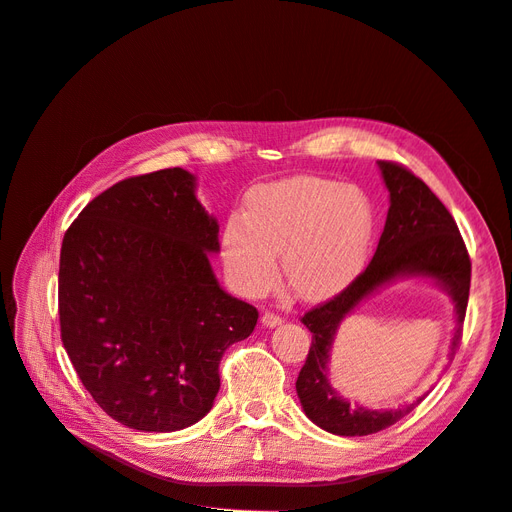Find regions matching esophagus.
I'll return each instance as SVG.
<instances>
[{"label":"esophagus","instance_id":"34e87169","mask_svg":"<svg viewBox=\"0 0 512 512\" xmlns=\"http://www.w3.org/2000/svg\"><path fill=\"white\" fill-rule=\"evenodd\" d=\"M282 321H284V319H282L278 313H272V311H265L263 317H261V324H263L265 328H276V326L282 324Z\"/></svg>","mask_w":512,"mask_h":512}]
</instances>
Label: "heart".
Segmentation results:
<instances>
[{
	"label": "heart",
	"instance_id": "heart-1",
	"mask_svg": "<svg viewBox=\"0 0 512 512\" xmlns=\"http://www.w3.org/2000/svg\"><path fill=\"white\" fill-rule=\"evenodd\" d=\"M371 236L373 209L361 188L297 176L255 188L245 215H230L224 226L222 255L242 294L270 290L282 255L290 288L321 299L357 276Z\"/></svg>",
	"mask_w": 512,
	"mask_h": 512
}]
</instances>
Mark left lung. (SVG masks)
<instances>
[{
    "label": "left lung",
    "mask_w": 512,
    "mask_h": 512,
    "mask_svg": "<svg viewBox=\"0 0 512 512\" xmlns=\"http://www.w3.org/2000/svg\"><path fill=\"white\" fill-rule=\"evenodd\" d=\"M390 209L378 249L365 270L330 301L303 315V324L313 334L307 361L297 378V394L305 415L336 436H369L409 415L423 396L411 405L392 411L357 407L336 394L328 382V361L340 321L378 288L402 276H421L438 282L454 301L456 328L450 344V359L459 351L463 321L469 303L471 259L463 236L444 203L429 186L405 166L380 159Z\"/></svg>",
    "instance_id": "left-lung-1"
}]
</instances>
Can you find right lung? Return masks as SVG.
I'll use <instances>...</instances> for the list:
<instances>
[{"mask_svg": "<svg viewBox=\"0 0 512 512\" xmlns=\"http://www.w3.org/2000/svg\"><path fill=\"white\" fill-rule=\"evenodd\" d=\"M218 232L195 176L168 168L116 182L64 234L62 342L93 400L126 427L161 434L203 419L226 348L257 326V309L213 276Z\"/></svg>", "mask_w": 512, "mask_h": 512, "instance_id": "right-lung-1", "label": "right lung"}]
</instances>
